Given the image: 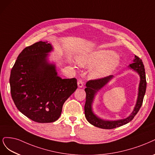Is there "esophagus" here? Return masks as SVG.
<instances>
[{
	"mask_svg": "<svg viewBox=\"0 0 155 155\" xmlns=\"http://www.w3.org/2000/svg\"><path fill=\"white\" fill-rule=\"evenodd\" d=\"M78 86L79 88H81L83 87V81H82L81 79L78 80Z\"/></svg>",
	"mask_w": 155,
	"mask_h": 155,
	"instance_id": "esophagus-1",
	"label": "esophagus"
}]
</instances>
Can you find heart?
Segmentation results:
<instances>
[{
    "label": "heart",
    "mask_w": 155,
    "mask_h": 155,
    "mask_svg": "<svg viewBox=\"0 0 155 155\" xmlns=\"http://www.w3.org/2000/svg\"><path fill=\"white\" fill-rule=\"evenodd\" d=\"M83 67L95 66L90 71V76L99 79L108 76L119 65L116 54L111 51H98L80 57L78 60Z\"/></svg>",
    "instance_id": "obj_1"
}]
</instances>
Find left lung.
I'll use <instances>...</instances> for the list:
<instances>
[{"label": "left lung", "mask_w": 155, "mask_h": 155, "mask_svg": "<svg viewBox=\"0 0 155 155\" xmlns=\"http://www.w3.org/2000/svg\"><path fill=\"white\" fill-rule=\"evenodd\" d=\"M130 68H132L136 71L140 76V84L138 87V94L137 101V103L131 115L124 119L117 120H104L100 119L97 115H95L92 111V104L95 97V94L100 89L102 88L104 85L107 84L113 78V76H109L105 78L90 80L87 84V88L84 89L86 92V103L84 104V115L87 120L90 124L94 126L100 127L102 129H114L115 127L123 126L128 123L134 118L138 111H139L143 103V99L146 93V79L145 68L143 62L139 57L135 55V59L133 63L130 64Z\"/></svg>", "instance_id": "8db88e82"}]
</instances>
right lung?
<instances>
[{
  "label": "right lung",
  "mask_w": 155,
  "mask_h": 155,
  "mask_svg": "<svg viewBox=\"0 0 155 155\" xmlns=\"http://www.w3.org/2000/svg\"><path fill=\"white\" fill-rule=\"evenodd\" d=\"M50 44L38 41L20 53L9 78L11 94L17 109L40 123L57 120L65 101L78 88L77 79H61L47 61Z\"/></svg>",
  "instance_id": "right-lung-1"
}]
</instances>
